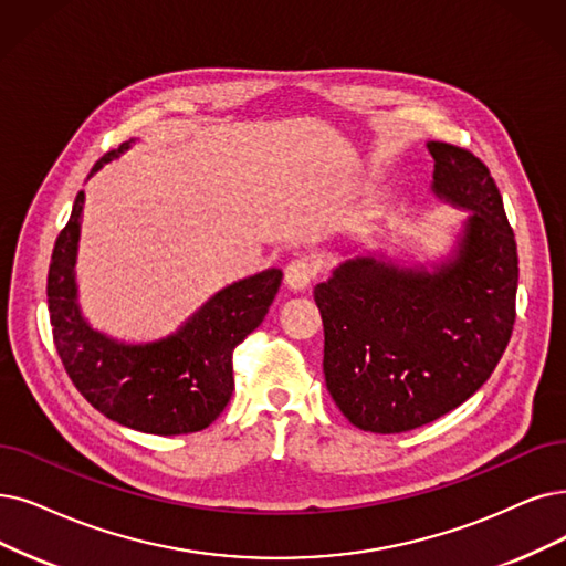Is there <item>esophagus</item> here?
<instances>
[{"instance_id":"obj_1","label":"esophagus","mask_w":566,"mask_h":566,"mask_svg":"<svg viewBox=\"0 0 566 566\" xmlns=\"http://www.w3.org/2000/svg\"><path fill=\"white\" fill-rule=\"evenodd\" d=\"M315 276H318V264L308 258H297L292 260L285 269V285L290 290L302 292L315 281Z\"/></svg>"}]
</instances>
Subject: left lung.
Here are the masks:
<instances>
[{"label": "left lung", "instance_id": "8db88e82", "mask_svg": "<svg viewBox=\"0 0 566 566\" xmlns=\"http://www.w3.org/2000/svg\"><path fill=\"white\" fill-rule=\"evenodd\" d=\"M427 148L434 192L473 211L458 255L434 274L355 258L313 290L327 390L355 427L376 434L458 409L490 378L515 323L517 251L500 188L471 150Z\"/></svg>", "mask_w": 566, "mask_h": 566}]
</instances>
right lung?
<instances>
[{"label":"right lung","instance_id":"add662e5","mask_svg":"<svg viewBox=\"0 0 566 566\" xmlns=\"http://www.w3.org/2000/svg\"><path fill=\"white\" fill-rule=\"evenodd\" d=\"M132 142L108 150L93 176ZM83 192L57 234L49 269L53 342L76 390L99 413L139 432L174 437L207 429L234 390V348L274 302L283 274L266 269L220 290L174 336L146 346H125L90 327L76 304L74 262Z\"/></svg>","mask_w":566,"mask_h":566}]
</instances>
